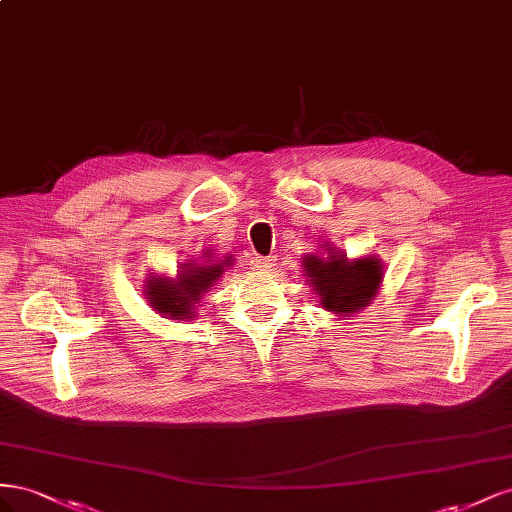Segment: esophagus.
Wrapping results in <instances>:
<instances>
[{"instance_id":"34e87169","label":"esophagus","mask_w":512,"mask_h":512,"mask_svg":"<svg viewBox=\"0 0 512 512\" xmlns=\"http://www.w3.org/2000/svg\"><path fill=\"white\" fill-rule=\"evenodd\" d=\"M251 266H253L255 270H270V268L274 266V259H270V257H255V259L251 261Z\"/></svg>"}]
</instances>
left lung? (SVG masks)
<instances>
[{"label":"left lung","mask_w":512,"mask_h":512,"mask_svg":"<svg viewBox=\"0 0 512 512\" xmlns=\"http://www.w3.org/2000/svg\"><path fill=\"white\" fill-rule=\"evenodd\" d=\"M304 272L321 298V306L337 313H356L367 306L382 283V266L375 257L347 261L345 255L304 257Z\"/></svg>","instance_id":"left-lung-1"}]
</instances>
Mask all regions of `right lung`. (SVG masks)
I'll list each match as a JSON object with an SVG mask.
<instances>
[{
	"label": "right lung",
	"mask_w": 512,
	"mask_h": 512,
	"mask_svg": "<svg viewBox=\"0 0 512 512\" xmlns=\"http://www.w3.org/2000/svg\"><path fill=\"white\" fill-rule=\"evenodd\" d=\"M225 264L229 266L231 259H225ZM180 270L178 281H169V279H158V276H152L148 281V298L150 304L158 313L169 315L173 319H188V315L193 313V306L201 300V296L214 285L218 276L223 274L221 264H212V266H191L184 264Z\"/></svg>",
	"instance_id": "obj_1"
}]
</instances>
